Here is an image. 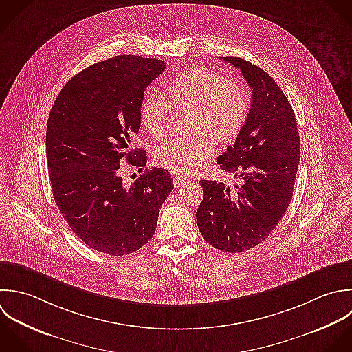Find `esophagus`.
Segmentation results:
<instances>
[{"instance_id":"1","label":"esophagus","mask_w":352,"mask_h":352,"mask_svg":"<svg viewBox=\"0 0 352 352\" xmlns=\"http://www.w3.org/2000/svg\"><path fill=\"white\" fill-rule=\"evenodd\" d=\"M173 181H174V186H175V188H179V186H182L184 184H186V178L182 177V175H179V174H175V175L173 177Z\"/></svg>"}]
</instances>
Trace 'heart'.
Here are the masks:
<instances>
[{"instance_id":"heart-1","label":"heart","mask_w":352,"mask_h":352,"mask_svg":"<svg viewBox=\"0 0 352 352\" xmlns=\"http://www.w3.org/2000/svg\"><path fill=\"white\" fill-rule=\"evenodd\" d=\"M174 108H190L188 137H175L159 148V166L179 174L197 171L212 155L215 141H233L243 130L250 98L239 82L203 67L188 68L167 85ZM170 104L157 93L146 94L140 104V122L156 140L164 137Z\"/></svg>"}]
</instances>
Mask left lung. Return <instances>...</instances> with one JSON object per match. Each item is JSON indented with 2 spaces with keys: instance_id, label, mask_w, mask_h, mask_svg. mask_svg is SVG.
I'll return each mask as SVG.
<instances>
[{
  "instance_id": "left-lung-1",
  "label": "left lung",
  "mask_w": 352,
  "mask_h": 352,
  "mask_svg": "<svg viewBox=\"0 0 352 352\" xmlns=\"http://www.w3.org/2000/svg\"><path fill=\"white\" fill-rule=\"evenodd\" d=\"M252 89L247 122L233 146L217 162L243 179L230 190L223 182L200 181L204 190L196 219L204 240L226 252H244L266 240L284 217L300 160L295 112L276 80L255 64L223 57Z\"/></svg>"
}]
</instances>
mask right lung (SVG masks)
Segmentation results:
<instances>
[{
	"label": "right lung",
	"instance_id": "obj_1",
	"mask_svg": "<svg viewBox=\"0 0 352 352\" xmlns=\"http://www.w3.org/2000/svg\"><path fill=\"white\" fill-rule=\"evenodd\" d=\"M164 68L157 58L111 57L69 79L50 109L46 160L54 201L98 252L122 256L145 245L173 190L163 168L145 170L129 186L119 175L123 160L140 170L146 164V152L131 145L144 91Z\"/></svg>",
	"mask_w": 352,
	"mask_h": 352
}]
</instances>
